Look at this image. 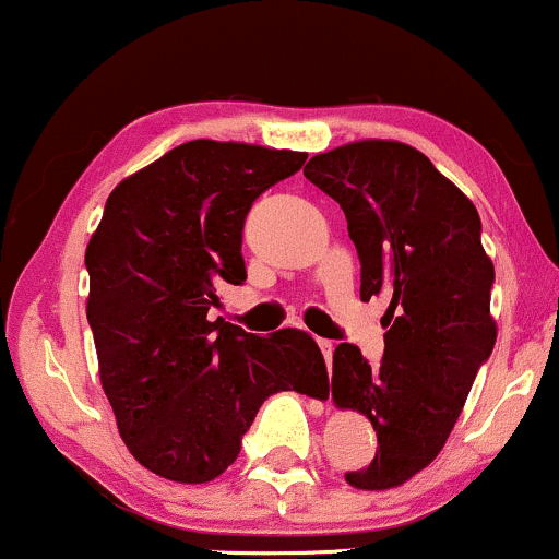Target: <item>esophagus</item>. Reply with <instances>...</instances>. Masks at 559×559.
Instances as JSON below:
<instances>
[{
  "instance_id": "obj_1",
  "label": "esophagus",
  "mask_w": 559,
  "mask_h": 559,
  "mask_svg": "<svg viewBox=\"0 0 559 559\" xmlns=\"http://www.w3.org/2000/svg\"><path fill=\"white\" fill-rule=\"evenodd\" d=\"M318 346H320V352H323L325 362L331 365V357H333V346H336V344H333L331 338H318Z\"/></svg>"
}]
</instances>
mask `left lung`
<instances>
[{
	"instance_id": "left-lung-1",
	"label": "left lung",
	"mask_w": 559,
	"mask_h": 559,
	"mask_svg": "<svg viewBox=\"0 0 559 559\" xmlns=\"http://www.w3.org/2000/svg\"><path fill=\"white\" fill-rule=\"evenodd\" d=\"M305 178L342 204L360 258V297L391 299L378 368L355 344L333 352V400L368 415L378 436L373 463L346 480L391 489L441 452L497 342L480 217L431 159L400 141L323 152Z\"/></svg>"
}]
</instances>
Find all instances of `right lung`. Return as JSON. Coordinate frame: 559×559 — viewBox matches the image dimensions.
Returning a JSON list of instances; mask_svg holds the SVG:
<instances>
[{
	"label": "right lung",
	"mask_w": 559,
	"mask_h": 559,
	"mask_svg": "<svg viewBox=\"0 0 559 559\" xmlns=\"http://www.w3.org/2000/svg\"><path fill=\"white\" fill-rule=\"evenodd\" d=\"M305 152L197 139L120 181L86 247L99 378L133 457L178 484H207L239 457L275 391L320 396L329 370L297 329L254 336L223 318L217 286H241L252 202Z\"/></svg>",
	"instance_id": "1"
}]
</instances>
